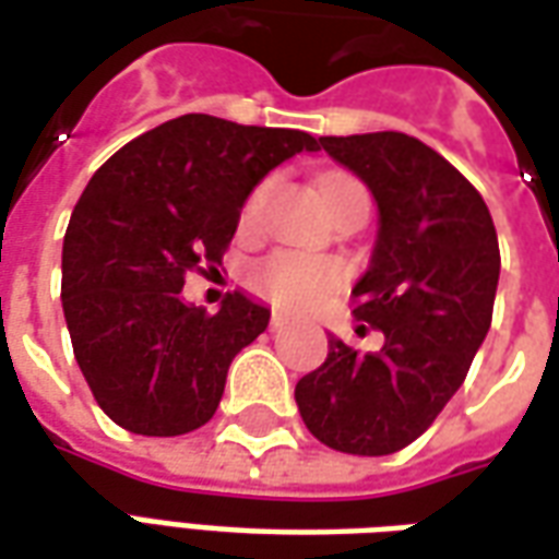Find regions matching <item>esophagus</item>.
<instances>
[{
    "label": "esophagus",
    "mask_w": 559,
    "mask_h": 559,
    "mask_svg": "<svg viewBox=\"0 0 559 559\" xmlns=\"http://www.w3.org/2000/svg\"><path fill=\"white\" fill-rule=\"evenodd\" d=\"M286 313H280V310H273L271 313V331H280V329H286Z\"/></svg>",
    "instance_id": "1"
}]
</instances>
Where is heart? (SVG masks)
Listing matches in <instances>:
<instances>
[{
  "mask_svg": "<svg viewBox=\"0 0 559 559\" xmlns=\"http://www.w3.org/2000/svg\"><path fill=\"white\" fill-rule=\"evenodd\" d=\"M344 179V176H334ZM329 179L325 185H331ZM322 185V188H325ZM271 185H261L252 191V198L242 206V225H252L261 213V203ZM344 283V267L325 255H301V252H276V255L264 258L252 271V286L267 298V301L280 304L286 310H307L325 301L334 288Z\"/></svg>",
  "mask_w": 559,
  "mask_h": 559,
  "instance_id": "heart-1",
  "label": "heart"
}]
</instances>
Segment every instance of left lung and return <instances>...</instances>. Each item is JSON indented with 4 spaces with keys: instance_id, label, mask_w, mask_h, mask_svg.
<instances>
[{
    "instance_id": "left-lung-1",
    "label": "left lung",
    "mask_w": 559,
    "mask_h": 559,
    "mask_svg": "<svg viewBox=\"0 0 559 559\" xmlns=\"http://www.w3.org/2000/svg\"><path fill=\"white\" fill-rule=\"evenodd\" d=\"M377 203L368 271L353 286L361 325L383 346L359 353L329 334V356L295 386L304 426L353 456H386L432 426L490 331L499 240L460 169L407 133L319 136Z\"/></svg>"
}]
</instances>
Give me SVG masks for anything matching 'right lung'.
Wrapping results in <instances>:
<instances>
[{
	"label": "right lung",
	"instance_id": "1",
	"mask_svg": "<svg viewBox=\"0 0 559 559\" xmlns=\"http://www.w3.org/2000/svg\"><path fill=\"white\" fill-rule=\"evenodd\" d=\"M301 152L304 130L182 115L96 169L63 237V317L96 404L127 432L210 423L234 356L271 322L246 292L215 313L182 298L185 273L222 264L255 185Z\"/></svg>",
	"mask_w": 559,
	"mask_h": 559
}]
</instances>
